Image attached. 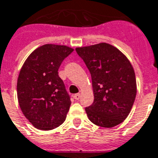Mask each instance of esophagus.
<instances>
[{
    "label": "esophagus",
    "mask_w": 158,
    "mask_h": 158,
    "mask_svg": "<svg viewBox=\"0 0 158 158\" xmlns=\"http://www.w3.org/2000/svg\"><path fill=\"white\" fill-rule=\"evenodd\" d=\"M73 98H74V99H76V100H79V98H80V94H79V93L74 94L73 95Z\"/></svg>",
    "instance_id": "obj_1"
}]
</instances>
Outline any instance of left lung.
I'll list each match as a JSON object with an SVG mask.
<instances>
[{
  "label": "left lung",
  "mask_w": 158,
  "mask_h": 158,
  "mask_svg": "<svg viewBox=\"0 0 158 158\" xmlns=\"http://www.w3.org/2000/svg\"><path fill=\"white\" fill-rule=\"evenodd\" d=\"M75 49L91 75L94 102L85 108L89 120L106 128L121 124L128 116L137 94L136 77L130 60L107 43Z\"/></svg>",
  "instance_id": "left-lung-1"
}]
</instances>
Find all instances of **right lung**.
<instances>
[{"mask_svg": "<svg viewBox=\"0 0 158 158\" xmlns=\"http://www.w3.org/2000/svg\"><path fill=\"white\" fill-rule=\"evenodd\" d=\"M73 48L44 44L30 55L17 81L18 102L25 117L39 130H51L63 123L71 105L58 69Z\"/></svg>", "mask_w": 158, "mask_h": 158, "instance_id": "obj_1", "label": "right lung"}]
</instances>
